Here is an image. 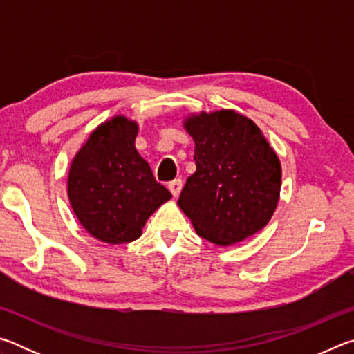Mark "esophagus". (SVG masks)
<instances>
[{
    "instance_id": "obj_1",
    "label": "esophagus",
    "mask_w": 354,
    "mask_h": 354,
    "mask_svg": "<svg viewBox=\"0 0 354 354\" xmlns=\"http://www.w3.org/2000/svg\"><path fill=\"white\" fill-rule=\"evenodd\" d=\"M181 189H183V181L181 179H173L171 183H169V190L171 192V195L176 196L179 195V192H181Z\"/></svg>"
}]
</instances>
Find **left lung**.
<instances>
[{
	"mask_svg": "<svg viewBox=\"0 0 354 354\" xmlns=\"http://www.w3.org/2000/svg\"><path fill=\"white\" fill-rule=\"evenodd\" d=\"M196 170L178 206L196 234L220 247L242 242L270 221L278 206L281 162L253 120L231 109L192 113Z\"/></svg>",
	"mask_w": 354,
	"mask_h": 354,
	"instance_id": "8db88e82",
	"label": "left lung"
}]
</instances>
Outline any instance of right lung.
Here are the masks:
<instances>
[{"label": "right lung", "mask_w": 354, "mask_h": 354, "mask_svg": "<svg viewBox=\"0 0 354 354\" xmlns=\"http://www.w3.org/2000/svg\"><path fill=\"white\" fill-rule=\"evenodd\" d=\"M139 124L123 115L106 120L71 160L70 205L88 234L111 245L142 236L156 209L171 194L153 176L136 149Z\"/></svg>", "instance_id": "add662e5"}]
</instances>
